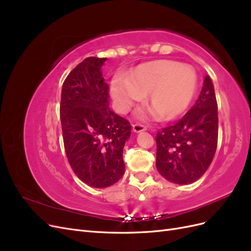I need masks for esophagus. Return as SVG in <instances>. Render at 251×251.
<instances>
[{"mask_svg":"<svg viewBox=\"0 0 251 251\" xmlns=\"http://www.w3.org/2000/svg\"><path fill=\"white\" fill-rule=\"evenodd\" d=\"M133 131L136 132V133L147 131V126L141 125V124H135V125H133Z\"/></svg>","mask_w":251,"mask_h":251,"instance_id":"esophagus-1","label":"esophagus"}]
</instances>
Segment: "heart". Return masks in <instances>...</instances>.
<instances>
[{
	"instance_id": "1",
	"label": "heart",
	"mask_w": 251,
	"mask_h": 251,
	"mask_svg": "<svg viewBox=\"0 0 251 251\" xmlns=\"http://www.w3.org/2000/svg\"><path fill=\"white\" fill-rule=\"evenodd\" d=\"M198 78L192 67L157 60L132 70L127 78L114 77L111 92L120 113H126L148 94V103L162 119L181 115L194 100Z\"/></svg>"
}]
</instances>
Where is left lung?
<instances>
[{"mask_svg": "<svg viewBox=\"0 0 251 251\" xmlns=\"http://www.w3.org/2000/svg\"><path fill=\"white\" fill-rule=\"evenodd\" d=\"M156 168L166 180L191 184L203 176L218 144V104L208 75L194 107L156 135Z\"/></svg>", "mask_w": 251, "mask_h": 251, "instance_id": "obj_1", "label": "left lung"}]
</instances>
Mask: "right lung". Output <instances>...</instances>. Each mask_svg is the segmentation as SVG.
Listing matches in <instances>:
<instances>
[{
  "mask_svg": "<svg viewBox=\"0 0 251 251\" xmlns=\"http://www.w3.org/2000/svg\"><path fill=\"white\" fill-rule=\"evenodd\" d=\"M107 58L87 57L69 73L60 97L65 151L75 175L96 188L124 176V147L131 136L128 120L109 108V86L101 74Z\"/></svg>",
  "mask_w": 251,
  "mask_h": 251,
  "instance_id": "add662e5",
  "label": "right lung"
}]
</instances>
